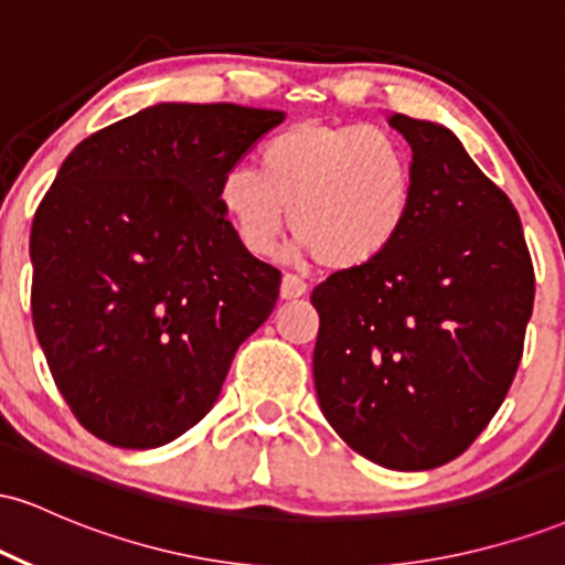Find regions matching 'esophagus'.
I'll use <instances>...</instances> for the list:
<instances>
[{"instance_id":"34e87169","label":"esophagus","mask_w":565,"mask_h":565,"mask_svg":"<svg viewBox=\"0 0 565 565\" xmlns=\"http://www.w3.org/2000/svg\"><path fill=\"white\" fill-rule=\"evenodd\" d=\"M308 291V284L305 278L295 276V274H284L281 278V297L284 300H295V297H302Z\"/></svg>"}]
</instances>
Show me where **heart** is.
<instances>
[{
	"label": "heart",
	"instance_id": "obj_1",
	"mask_svg": "<svg viewBox=\"0 0 565 565\" xmlns=\"http://www.w3.org/2000/svg\"><path fill=\"white\" fill-rule=\"evenodd\" d=\"M257 167H231L217 183L220 210L257 257L274 255L289 217L300 249L321 265L366 268L412 220L417 167L387 129L297 121L263 142Z\"/></svg>",
	"mask_w": 565,
	"mask_h": 565
}]
</instances>
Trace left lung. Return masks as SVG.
I'll list each match as a JSON object with an SVG mask.
<instances>
[{"label": "left lung", "instance_id": "left-lung-1", "mask_svg": "<svg viewBox=\"0 0 565 565\" xmlns=\"http://www.w3.org/2000/svg\"><path fill=\"white\" fill-rule=\"evenodd\" d=\"M417 167L406 231L377 263L337 270L313 380L327 423L391 470L451 462L502 406L534 308L521 217L446 127L391 116Z\"/></svg>", "mask_w": 565, "mask_h": 565}]
</instances>
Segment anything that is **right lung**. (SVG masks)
<instances>
[{"mask_svg":"<svg viewBox=\"0 0 565 565\" xmlns=\"http://www.w3.org/2000/svg\"><path fill=\"white\" fill-rule=\"evenodd\" d=\"M233 103H159L82 140L31 223V319L84 430L119 449L183 436L268 319L281 270L244 249L217 183L281 125Z\"/></svg>","mask_w":565,"mask_h":565,"instance_id":"add662e5","label":"right lung"}]
</instances>
